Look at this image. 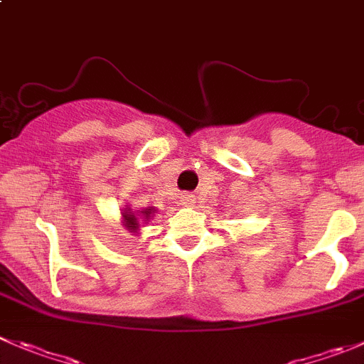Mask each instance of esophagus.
I'll use <instances>...</instances> for the list:
<instances>
[{
    "label": "esophagus",
    "mask_w": 364,
    "mask_h": 364,
    "mask_svg": "<svg viewBox=\"0 0 364 364\" xmlns=\"http://www.w3.org/2000/svg\"><path fill=\"white\" fill-rule=\"evenodd\" d=\"M181 204L183 206H193V204H196V196H193V193H183Z\"/></svg>",
    "instance_id": "34e87169"
}]
</instances>
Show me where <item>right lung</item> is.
I'll return each mask as SVG.
<instances>
[{
  "label": "right lung",
  "mask_w": 364,
  "mask_h": 364,
  "mask_svg": "<svg viewBox=\"0 0 364 364\" xmlns=\"http://www.w3.org/2000/svg\"><path fill=\"white\" fill-rule=\"evenodd\" d=\"M158 213V210L154 206L147 208H132L129 204H124V208L121 210V225L132 235L139 236L142 228H146L151 222V218Z\"/></svg>",
  "instance_id": "right-lung-1"
}]
</instances>
